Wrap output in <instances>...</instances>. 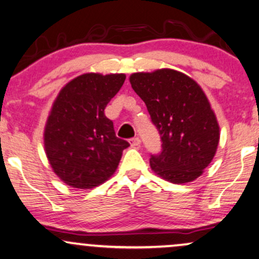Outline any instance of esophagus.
Wrapping results in <instances>:
<instances>
[{
    "label": "esophagus",
    "instance_id": "34e87169",
    "mask_svg": "<svg viewBox=\"0 0 259 259\" xmlns=\"http://www.w3.org/2000/svg\"><path fill=\"white\" fill-rule=\"evenodd\" d=\"M140 139L138 138V137H135V138L130 139V144L131 146H133V148H138V146H140Z\"/></svg>",
    "mask_w": 259,
    "mask_h": 259
}]
</instances>
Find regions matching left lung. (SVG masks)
<instances>
[{"instance_id":"left-lung-1","label":"left lung","mask_w":259,"mask_h":259,"mask_svg":"<svg viewBox=\"0 0 259 259\" xmlns=\"http://www.w3.org/2000/svg\"><path fill=\"white\" fill-rule=\"evenodd\" d=\"M130 81L161 136L162 151L151 155V169L173 184L193 181L212 161L220 140L205 94L193 79L174 69L133 73Z\"/></svg>"}]
</instances>
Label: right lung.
<instances>
[{
	"label": "right lung",
	"instance_id": "1",
	"mask_svg": "<svg viewBox=\"0 0 259 259\" xmlns=\"http://www.w3.org/2000/svg\"><path fill=\"white\" fill-rule=\"evenodd\" d=\"M124 79V74L86 73L69 81L54 102L44 148L55 174L68 186L84 190L103 184L130 146L104 115Z\"/></svg>",
	"mask_w": 259,
	"mask_h": 259
}]
</instances>
